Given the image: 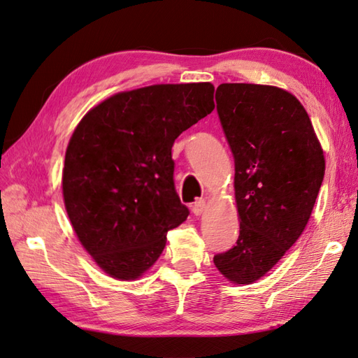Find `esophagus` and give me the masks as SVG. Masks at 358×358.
Masks as SVG:
<instances>
[{
    "label": "esophagus",
    "instance_id": "esophagus-1",
    "mask_svg": "<svg viewBox=\"0 0 358 358\" xmlns=\"http://www.w3.org/2000/svg\"><path fill=\"white\" fill-rule=\"evenodd\" d=\"M192 210H193V213H194L196 216L202 215L203 210H206V199H196V201L193 202Z\"/></svg>",
    "mask_w": 358,
    "mask_h": 358
}]
</instances>
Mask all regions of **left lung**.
<instances>
[{
    "instance_id": "obj_1",
    "label": "left lung",
    "mask_w": 358,
    "mask_h": 358,
    "mask_svg": "<svg viewBox=\"0 0 358 358\" xmlns=\"http://www.w3.org/2000/svg\"><path fill=\"white\" fill-rule=\"evenodd\" d=\"M216 109L235 159L239 236L213 262L229 281L252 284L301 236L324 178V155L306 109L281 87L222 83Z\"/></svg>"
}]
</instances>
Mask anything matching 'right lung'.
I'll return each mask as SVG.
<instances>
[{"label":"right lung","instance_id":"add662e5","mask_svg":"<svg viewBox=\"0 0 358 358\" xmlns=\"http://www.w3.org/2000/svg\"><path fill=\"white\" fill-rule=\"evenodd\" d=\"M215 86L152 85L87 113L64 156L63 198L80 243L117 280H136L187 220L174 188L173 143L215 109Z\"/></svg>","mask_w":358,"mask_h":358}]
</instances>
